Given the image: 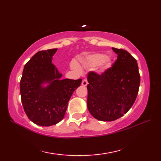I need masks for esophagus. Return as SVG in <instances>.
<instances>
[{
  "mask_svg": "<svg viewBox=\"0 0 161 161\" xmlns=\"http://www.w3.org/2000/svg\"><path fill=\"white\" fill-rule=\"evenodd\" d=\"M87 84H88V81L86 79H84V80H83L82 81H81V85H82L83 86H86Z\"/></svg>",
  "mask_w": 161,
  "mask_h": 161,
  "instance_id": "34e87169",
  "label": "esophagus"
}]
</instances>
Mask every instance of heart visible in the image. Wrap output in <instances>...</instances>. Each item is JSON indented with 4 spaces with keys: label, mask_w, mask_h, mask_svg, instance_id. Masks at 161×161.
<instances>
[{
    "label": "heart",
    "mask_w": 161,
    "mask_h": 161,
    "mask_svg": "<svg viewBox=\"0 0 161 161\" xmlns=\"http://www.w3.org/2000/svg\"><path fill=\"white\" fill-rule=\"evenodd\" d=\"M84 64L88 67L96 66V70L98 73L103 74L111 68L113 65L112 57L105 55L103 53H94L90 54L85 58ZM71 66L74 69H78V65L76 62L71 63Z\"/></svg>",
    "instance_id": "b5f03b06"
}]
</instances>
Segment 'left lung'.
I'll list each match as a JSON object with an SVG mask.
<instances>
[{
	"label": "left lung",
	"instance_id": "left-lung-1",
	"mask_svg": "<svg viewBox=\"0 0 161 161\" xmlns=\"http://www.w3.org/2000/svg\"><path fill=\"white\" fill-rule=\"evenodd\" d=\"M117 60L104 73L88 75L87 107L101 121H114L131 108L137 97L141 77L136 61L123 49L112 47Z\"/></svg>",
	"mask_w": 161,
	"mask_h": 161
}]
</instances>
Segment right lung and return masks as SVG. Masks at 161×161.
Instances as JSON below:
<instances>
[{
  "label": "right lung",
  "mask_w": 161,
  "mask_h": 161,
  "mask_svg": "<svg viewBox=\"0 0 161 161\" xmlns=\"http://www.w3.org/2000/svg\"><path fill=\"white\" fill-rule=\"evenodd\" d=\"M57 50L36 53L24 66L20 81L24 111L30 120L39 126L56 125L64 118L72 94L82 81L61 79L62 74L52 64Z\"/></svg>",
  "instance_id": "add662e5"
}]
</instances>
